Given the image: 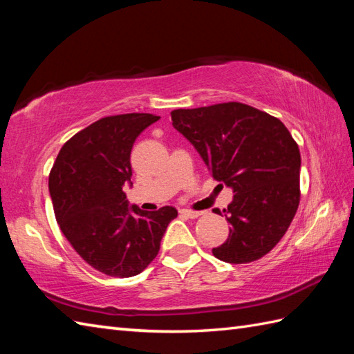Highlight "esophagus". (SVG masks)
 Here are the masks:
<instances>
[{
    "label": "esophagus",
    "instance_id": "esophagus-1",
    "mask_svg": "<svg viewBox=\"0 0 354 354\" xmlns=\"http://www.w3.org/2000/svg\"><path fill=\"white\" fill-rule=\"evenodd\" d=\"M181 214L190 217V219H196V217H199L202 213L201 212H193V209H189V208H183Z\"/></svg>",
    "mask_w": 354,
    "mask_h": 354
}]
</instances>
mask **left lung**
<instances>
[{
    "label": "left lung",
    "instance_id": "obj_1",
    "mask_svg": "<svg viewBox=\"0 0 354 354\" xmlns=\"http://www.w3.org/2000/svg\"><path fill=\"white\" fill-rule=\"evenodd\" d=\"M170 114L216 181L234 192L223 209L230 236L213 255L234 265L261 259L286 234L301 199L297 141L277 117L239 102Z\"/></svg>",
    "mask_w": 354,
    "mask_h": 354
}]
</instances>
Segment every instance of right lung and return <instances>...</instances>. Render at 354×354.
Instances as JSON below:
<instances>
[{
  "instance_id": "right-lung-1",
  "label": "right lung",
  "mask_w": 354,
  "mask_h": 354,
  "mask_svg": "<svg viewBox=\"0 0 354 354\" xmlns=\"http://www.w3.org/2000/svg\"><path fill=\"white\" fill-rule=\"evenodd\" d=\"M153 114L109 115L65 142L53 164L48 189L59 228L89 266L111 277L142 272L160 251L176 208L127 207L131 150Z\"/></svg>"
}]
</instances>
